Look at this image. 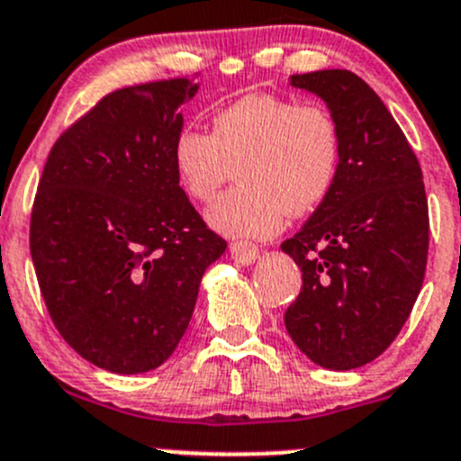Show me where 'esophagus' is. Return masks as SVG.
I'll return each mask as SVG.
<instances>
[{
	"mask_svg": "<svg viewBox=\"0 0 461 461\" xmlns=\"http://www.w3.org/2000/svg\"><path fill=\"white\" fill-rule=\"evenodd\" d=\"M230 252L231 258L236 263H240V266H252L258 258V248L254 243H248V240H234V243H230Z\"/></svg>",
	"mask_w": 461,
	"mask_h": 461,
	"instance_id": "1",
	"label": "esophagus"
}]
</instances>
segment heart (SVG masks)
Here are the masks:
<instances>
[{
    "label": "heart",
    "instance_id": "1",
    "mask_svg": "<svg viewBox=\"0 0 461 461\" xmlns=\"http://www.w3.org/2000/svg\"><path fill=\"white\" fill-rule=\"evenodd\" d=\"M171 162L180 189L198 203H209L239 164L240 186L207 209V222L230 239H267L288 213H311L329 198L342 164V132L315 103L245 94L213 112L212 132L180 128Z\"/></svg>",
    "mask_w": 461,
    "mask_h": 461
}]
</instances>
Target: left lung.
<instances>
[{
    "label": "left lung",
    "mask_w": 461,
    "mask_h": 461,
    "mask_svg": "<svg viewBox=\"0 0 461 461\" xmlns=\"http://www.w3.org/2000/svg\"><path fill=\"white\" fill-rule=\"evenodd\" d=\"M326 103L342 132L329 198L281 249L302 267L284 321L299 351L335 372L363 367L394 342L428 261L421 167L378 94L347 69L290 76Z\"/></svg>",
    "instance_id": "1"
}]
</instances>
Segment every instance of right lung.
<instances>
[{"mask_svg":"<svg viewBox=\"0 0 461 461\" xmlns=\"http://www.w3.org/2000/svg\"><path fill=\"white\" fill-rule=\"evenodd\" d=\"M189 78L103 96L49 153L31 213V258L65 342L112 374L176 351L204 270L227 243L176 180L171 144Z\"/></svg>","mask_w":461,"mask_h":461,"instance_id":"1","label":"right lung"}]
</instances>
